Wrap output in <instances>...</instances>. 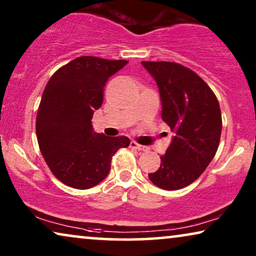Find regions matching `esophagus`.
Wrapping results in <instances>:
<instances>
[{
  "mask_svg": "<svg viewBox=\"0 0 256 256\" xmlns=\"http://www.w3.org/2000/svg\"><path fill=\"white\" fill-rule=\"evenodd\" d=\"M130 146L134 149H138V150H141V152H148L149 148L146 146H142V144H138L136 141H132L130 142Z\"/></svg>",
  "mask_w": 256,
  "mask_h": 256,
  "instance_id": "34e87169",
  "label": "esophagus"
}]
</instances>
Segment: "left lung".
<instances>
[{"mask_svg":"<svg viewBox=\"0 0 256 256\" xmlns=\"http://www.w3.org/2000/svg\"><path fill=\"white\" fill-rule=\"evenodd\" d=\"M156 80L162 118L174 136L160 156V166L149 174L163 190L183 188L204 172L218 150L222 112L210 86L185 66L171 62H142Z\"/></svg>","mask_w":256,"mask_h":256,"instance_id":"left-lung-1","label":"left lung"}]
</instances>
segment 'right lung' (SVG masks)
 <instances>
[{
	"mask_svg": "<svg viewBox=\"0 0 256 256\" xmlns=\"http://www.w3.org/2000/svg\"><path fill=\"white\" fill-rule=\"evenodd\" d=\"M127 62L82 56L57 70L45 86L36 118L38 146L52 174L68 186H96L107 177L114 154L130 143L126 136L94 132L90 121L108 79Z\"/></svg>",
	"mask_w": 256,
	"mask_h": 256,
	"instance_id": "right-lung-1",
	"label": "right lung"
}]
</instances>
